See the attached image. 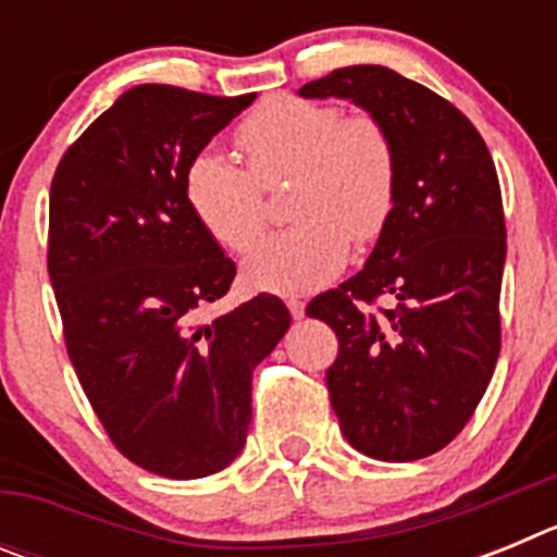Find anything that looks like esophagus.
Wrapping results in <instances>:
<instances>
[{"mask_svg":"<svg viewBox=\"0 0 557 557\" xmlns=\"http://www.w3.org/2000/svg\"><path fill=\"white\" fill-rule=\"evenodd\" d=\"M287 309H289V314H293L295 321H301L304 309H307V307H304L301 298H287Z\"/></svg>","mask_w":557,"mask_h":557,"instance_id":"obj_1","label":"esophagus"}]
</instances>
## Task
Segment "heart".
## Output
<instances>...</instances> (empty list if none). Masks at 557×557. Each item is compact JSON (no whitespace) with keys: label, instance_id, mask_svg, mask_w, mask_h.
I'll return each mask as SVG.
<instances>
[{"label":"heart","instance_id":"1","mask_svg":"<svg viewBox=\"0 0 557 557\" xmlns=\"http://www.w3.org/2000/svg\"><path fill=\"white\" fill-rule=\"evenodd\" d=\"M245 166L200 150L184 172V195L206 234L243 253L268 223L264 189L293 175L289 218L243 262L248 287L301 295L332 282L348 262L351 239L373 243L391 223L398 161L391 133L368 113L343 116L337 106L278 95L236 127Z\"/></svg>","mask_w":557,"mask_h":557}]
</instances>
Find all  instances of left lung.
I'll return each instance as SVG.
<instances>
[{"instance_id":"1","label":"left lung","mask_w":557,"mask_h":557,"mask_svg":"<svg viewBox=\"0 0 557 557\" xmlns=\"http://www.w3.org/2000/svg\"><path fill=\"white\" fill-rule=\"evenodd\" d=\"M298 95L354 100L396 147L391 223L366 268L307 314L337 334L326 387L348 444L421 460L469 424L499 357L508 243L494 159L466 113L393 69H334Z\"/></svg>"}]
</instances>
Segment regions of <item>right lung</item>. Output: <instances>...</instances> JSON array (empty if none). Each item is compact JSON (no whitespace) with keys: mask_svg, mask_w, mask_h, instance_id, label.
<instances>
[{"mask_svg":"<svg viewBox=\"0 0 557 557\" xmlns=\"http://www.w3.org/2000/svg\"><path fill=\"white\" fill-rule=\"evenodd\" d=\"M250 102L133 86L63 152L49 191L69 359L111 444L170 480L218 474L243 451L250 376L289 326L268 293L200 321L236 268L191 214L184 172Z\"/></svg>","mask_w":557,"mask_h":557,"instance_id":"1","label":"right lung"}]
</instances>
